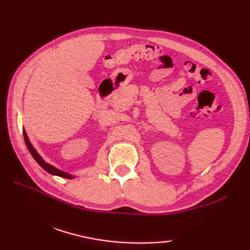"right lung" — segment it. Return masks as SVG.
Segmentation results:
<instances>
[{
	"mask_svg": "<svg viewBox=\"0 0 250 250\" xmlns=\"http://www.w3.org/2000/svg\"><path fill=\"white\" fill-rule=\"evenodd\" d=\"M23 136H24L25 145H26V147H28V149H29V151L31 152V155L33 156V158L35 159L36 162L39 163L40 166L45 169V171H47V172L52 174V175H57V176H60V177H64V178H72V177H73L72 175L67 174V173H65V172H62V171H60V169L56 168L55 167L50 166V164L46 163V162L43 160V159H42V157L39 155V153L36 152V150L34 149L33 146L31 145V143H30V141H29V139H28V136H26L25 132H23Z\"/></svg>",
	"mask_w": 250,
	"mask_h": 250,
	"instance_id": "obj_1",
	"label": "right lung"
}]
</instances>
